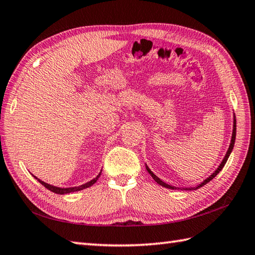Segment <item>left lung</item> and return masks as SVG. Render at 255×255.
<instances>
[{
	"mask_svg": "<svg viewBox=\"0 0 255 255\" xmlns=\"http://www.w3.org/2000/svg\"><path fill=\"white\" fill-rule=\"evenodd\" d=\"M235 135H237V120H235V115H234V118H233V131H232V137H231V143H230V145H229V148H228V151H227V154H225V156L223 157V160H222V162L220 163V165L218 166V169L215 170L212 174H211L209 177H206V179L202 182V183H200L199 185H196V186H193V187H175V186H172V185H170V184H167V183H165V182H163L161 179H158V177L154 174V173H153L151 170H150V167H148L146 164H145V167H146V170H147V172L150 173V175L153 177V180H154L157 184H160V185H162V186H164V187H167V189H171V190H196V189H199V187H201V186H203V185H205L206 183H208V182H210L211 180L212 179H214L215 176H217L219 173H220V171L223 169V166L225 165V163H227V161H228V158H229V156H230V154H231V152H232V150H233V146H234V142H235Z\"/></svg>",
	"mask_w": 255,
	"mask_h": 255,
	"instance_id": "8db88e82",
	"label": "left lung"
}]
</instances>
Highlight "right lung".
I'll list each match as a JSON object with an SVG mask.
<instances>
[{"label":"right lung","instance_id":"add662e5","mask_svg":"<svg viewBox=\"0 0 255 255\" xmlns=\"http://www.w3.org/2000/svg\"><path fill=\"white\" fill-rule=\"evenodd\" d=\"M101 173H102V171L99 173V174L97 175V177H94V179L91 180L90 182H86L85 184H82V185H80V186H73V187H59V186H54V185H51L49 183H45L44 181L37 179L36 176H34V177L38 182H40L42 185H44L47 190L54 192V193H56V194H68V193H71V192H78V191H81V190H84V189H86V187H89L91 185H93L95 182L99 180Z\"/></svg>","mask_w":255,"mask_h":255}]
</instances>
